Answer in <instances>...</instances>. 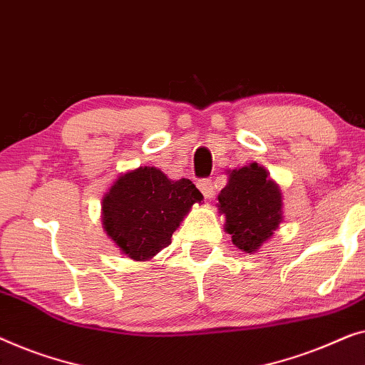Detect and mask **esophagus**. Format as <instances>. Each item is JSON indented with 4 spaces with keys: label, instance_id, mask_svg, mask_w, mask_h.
<instances>
[{
    "label": "esophagus",
    "instance_id": "obj_1",
    "mask_svg": "<svg viewBox=\"0 0 365 365\" xmlns=\"http://www.w3.org/2000/svg\"><path fill=\"white\" fill-rule=\"evenodd\" d=\"M197 187L200 188V192L205 195V198H212L215 195V187L213 182L208 180V178H203V180H198Z\"/></svg>",
    "mask_w": 365,
    "mask_h": 365
}]
</instances>
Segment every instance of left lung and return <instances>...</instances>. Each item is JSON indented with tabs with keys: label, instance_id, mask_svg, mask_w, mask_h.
<instances>
[{
	"label": "left lung",
	"instance_id": "8db88e82",
	"mask_svg": "<svg viewBox=\"0 0 365 365\" xmlns=\"http://www.w3.org/2000/svg\"><path fill=\"white\" fill-rule=\"evenodd\" d=\"M218 210L233 245L246 253L258 251L283 222L281 190L256 162L230 172L218 195Z\"/></svg>",
	"mask_w": 365,
	"mask_h": 365
}]
</instances>
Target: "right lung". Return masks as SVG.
I'll return each mask as SVG.
<instances>
[{
    "mask_svg": "<svg viewBox=\"0 0 365 365\" xmlns=\"http://www.w3.org/2000/svg\"><path fill=\"white\" fill-rule=\"evenodd\" d=\"M203 195L180 178L170 180L155 167H138L120 175L102 198V225L120 251L147 261L170 245L193 203Z\"/></svg>",
    "mask_w": 365,
    "mask_h": 365,
    "instance_id": "obj_1",
    "label": "right lung"
}]
</instances>
